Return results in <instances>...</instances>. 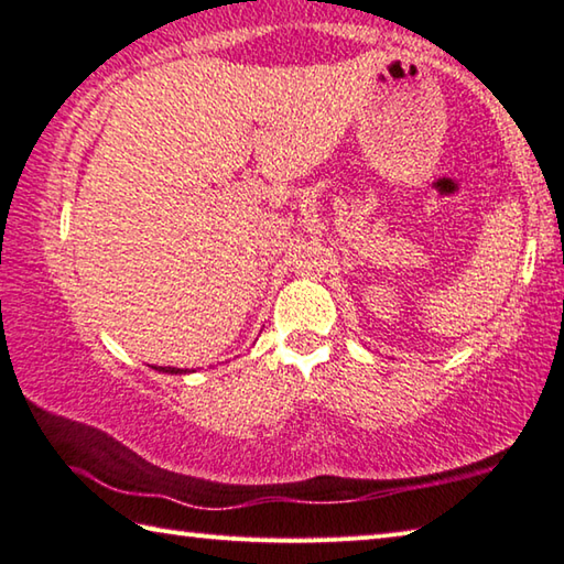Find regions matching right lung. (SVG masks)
<instances>
[{
    "mask_svg": "<svg viewBox=\"0 0 564 564\" xmlns=\"http://www.w3.org/2000/svg\"><path fill=\"white\" fill-rule=\"evenodd\" d=\"M159 373H171V376H181V373H188V370H181V368H156Z\"/></svg>",
    "mask_w": 564,
    "mask_h": 564,
    "instance_id": "obj_1",
    "label": "right lung"
}]
</instances>
